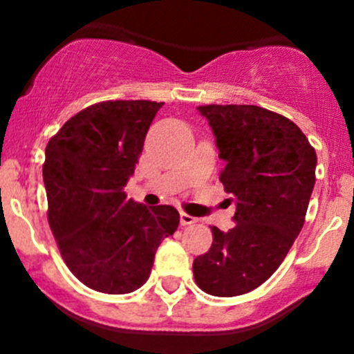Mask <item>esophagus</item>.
<instances>
[{
    "mask_svg": "<svg viewBox=\"0 0 354 354\" xmlns=\"http://www.w3.org/2000/svg\"><path fill=\"white\" fill-rule=\"evenodd\" d=\"M180 223H181V226H190V224L197 223V217L190 216V214H187V212H181L180 214Z\"/></svg>",
    "mask_w": 354,
    "mask_h": 354,
    "instance_id": "34e87169",
    "label": "esophagus"
}]
</instances>
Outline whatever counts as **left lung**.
Masks as SVG:
<instances>
[{"instance_id":"obj_1","label":"left lung","mask_w":354,"mask_h":354,"mask_svg":"<svg viewBox=\"0 0 354 354\" xmlns=\"http://www.w3.org/2000/svg\"><path fill=\"white\" fill-rule=\"evenodd\" d=\"M226 162L219 180L236 198L234 227L212 226V246L194 260L195 283L238 296L277 270L305 223L315 185V149L291 120L252 104L198 106Z\"/></svg>"}]
</instances>
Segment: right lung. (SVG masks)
Listing matches in <instances>:
<instances>
[{
	"instance_id": "1",
	"label": "right lung",
	"mask_w": 354,
	"mask_h": 354,
	"mask_svg": "<svg viewBox=\"0 0 354 354\" xmlns=\"http://www.w3.org/2000/svg\"><path fill=\"white\" fill-rule=\"evenodd\" d=\"M162 104L97 102L70 118L46 147L49 226L68 269L94 291L140 288L157 246L180 224L174 207L142 205L123 192Z\"/></svg>"
}]
</instances>
